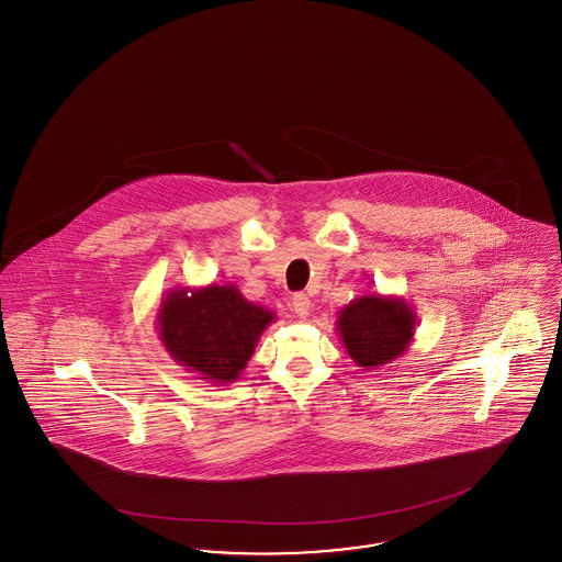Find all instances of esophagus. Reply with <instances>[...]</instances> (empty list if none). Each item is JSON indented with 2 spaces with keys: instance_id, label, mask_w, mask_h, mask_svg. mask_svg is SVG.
<instances>
[{
  "instance_id": "1",
  "label": "esophagus",
  "mask_w": 562,
  "mask_h": 562,
  "mask_svg": "<svg viewBox=\"0 0 562 562\" xmlns=\"http://www.w3.org/2000/svg\"><path fill=\"white\" fill-rule=\"evenodd\" d=\"M290 306H292V311H294L299 317H306V315H308V311H311V301H308V296H306V294L299 292V294H294V296H292Z\"/></svg>"
}]
</instances>
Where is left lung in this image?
<instances>
[{"label": "left lung", "mask_w": 562, "mask_h": 562, "mask_svg": "<svg viewBox=\"0 0 562 562\" xmlns=\"http://www.w3.org/2000/svg\"><path fill=\"white\" fill-rule=\"evenodd\" d=\"M336 331L357 367L373 371L408 350L416 331V313L402 296L362 294L338 313Z\"/></svg>", "instance_id": "obj_1"}]
</instances>
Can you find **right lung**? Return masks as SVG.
Here are the masks:
<instances>
[{"instance_id": "obj_1", "label": "right lung", "mask_w": 562, "mask_h": 562, "mask_svg": "<svg viewBox=\"0 0 562 562\" xmlns=\"http://www.w3.org/2000/svg\"><path fill=\"white\" fill-rule=\"evenodd\" d=\"M276 313L249 303L235 284L175 286L156 313L158 336L170 358L216 385L235 383Z\"/></svg>"}]
</instances>
